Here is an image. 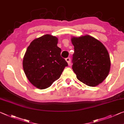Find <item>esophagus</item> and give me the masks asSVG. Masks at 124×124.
Instances as JSON below:
<instances>
[{
  "label": "esophagus",
  "instance_id": "34e87169",
  "mask_svg": "<svg viewBox=\"0 0 124 124\" xmlns=\"http://www.w3.org/2000/svg\"><path fill=\"white\" fill-rule=\"evenodd\" d=\"M66 61L68 62L69 65L70 64V58H66Z\"/></svg>",
  "mask_w": 124,
  "mask_h": 124
}]
</instances>
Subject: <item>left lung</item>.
Masks as SVG:
<instances>
[{
	"label": "left lung",
	"mask_w": 124,
	"mask_h": 124,
	"mask_svg": "<svg viewBox=\"0 0 124 124\" xmlns=\"http://www.w3.org/2000/svg\"><path fill=\"white\" fill-rule=\"evenodd\" d=\"M71 41L74 46L72 69L78 79L89 86L101 83L110 69V56L106 47L90 35L73 37Z\"/></svg>",
	"instance_id": "left-lung-1"
}]
</instances>
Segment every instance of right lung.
Masks as SVG:
<instances>
[{"label":"right lung","instance_id":"right-lung-1","mask_svg":"<svg viewBox=\"0 0 124 124\" xmlns=\"http://www.w3.org/2000/svg\"><path fill=\"white\" fill-rule=\"evenodd\" d=\"M57 44L58 38L46 34L34 39L24 55V73L30 83L38 89L50 87L68 65L61 56L62 49Z\"/></svg>","mask_w":124,"mask_h":124}]
</instances>
